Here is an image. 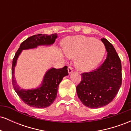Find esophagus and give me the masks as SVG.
Masks as SVG:
<instances>
[{
	"instance_id": "obj_1",
	"label": "esophagus",
	"mask_w": 131,
	"mask_h": 131,
	"mask_svg": "<svg viewBox=\"0 0 131 131\" xmlns=\"http://www.w3.org/2000/svg\"><path fill=\"white\" fill-rule=\"evenodd\" d=\"M68 71L69 74H71L72 72H73V69H72V68L71 67H68Z\"/></svg>"
}]
</instances>
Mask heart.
<instances>
[{
    "instance_id": "b5f03b06",
    "label": "heart",
    "mask_w": 131,
    "mask_h": 131,
    "mask_svg": "<svg viewBox=\"0 0 131 131\" xmlns=\"http://www.w3.org/2000/svg\"><path fill=\"white\" fill-rule=\"evenodd\" d=\"M64 50L68 57H76L75 65L79 70H92L101 62L104 57V44L95 38L76 36L67 40Z\"/></svg>"
}]
</instances>
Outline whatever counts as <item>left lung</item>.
<instances>
[{
    "mask_svg": "<svg viewBox=\"0 0 131 131\" xmlns=\"http://www.w3.org/2000/svg\"><path fill=\"white\" fill-rule=\"evenodd\" d=\"M101 40L106 48V58L97 69L81 74L82 80L76 87L78 98L91 108H99L110 103L122 83L121 60L108 40L105 38Z\"/></svg>",
    "mask_w": 131,
    "mask_h": 131,
    "instance_id": "1",
    "label": "left lung"
}]
</instances>
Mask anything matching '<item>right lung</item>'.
<instances>
[{
	"label": "right lung",
	"mask_w": 131,
	"mask_h": 131,
	"mask_svg": "<svg viewBox=\"0 0 131 131\" xmlns=\"http://www.w3.org/2000/svg\"><path fill=\"white\" fill-rule=\"evenodd\" d=\"M57 34H38L27 38L21 43L18 50L13 59L12 75L14 90L19 98L30 106L38 108H43L49 106L53 103L57 97L59 84L64 76L68 75L67 66L60 69L51 68L46 72L42 82L39 87L31 89H21L15 79V68L18 57L23 50L36 49L38 46H49L55 42Z\"/></svg>",
	"instance_id": "1"
}]
</instances>
